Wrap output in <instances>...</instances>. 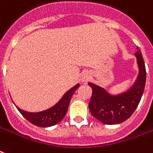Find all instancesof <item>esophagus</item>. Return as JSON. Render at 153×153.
Returning <instances> with one entry per match:
<instances>
[{"label": "esophagus", "mask_w": 153, "mask_h": 153, "mask_svg": "<svg viewBox=\"0 0 153 153\" xmlns=\"http://www.w3.org/2000/svg\"><path fill=\"white\" fill-rule=\"evenodd\" d=\"M89 74H87V73H85V74H82V80H83V82L87 81V80L89 79Z\"/></svg>", "instance_id": "34e87169"}]
</instances>
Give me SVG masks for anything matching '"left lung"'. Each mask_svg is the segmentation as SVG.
Returning <instances> with one entry per match:
<instances>
[{"label": "left lung", "instance_id": "left-lung-1", "mask_svg": "<svg viewBox=\"0 0 153 153\" xmlns=\"http://www.w3.org/2000/svg\"><path fill=\"white\" fill-rule=\"evenodd\" d=\"M135 53L138 62L140 74L136 84L122 95L112 96L104 89L89 82L92 95L89 102L91 115L104 124H115L127 120L138 107L146 82V69L140 51Z\"/></svg>", "mask_w": 153, "mask_h": 153}]
</instances>
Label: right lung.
<instances>
[{
	"mask_svg": "<svg viewBox=\"0 0 153 153\" xmlns=\"http://www.w3.org/2000/svg\"><path fill=\"white\" fill-rule=\"evenodd\" d=\"M79 84H77L76 86L72 87L71 89L63 95V97L62 98L61 100L55 106H53V108H50L48 110L41 112L31 113L25 111L17 107V110L28 121L38 127L46 128L55 125L59 123L66 115L72 95L74 92L79 88Z\"/></svg>",
	"mask_w": 153,
	"mask_h": 153,
	"instance_id": "right-lung-1",
	"label": "right lung"
}]
</instances>
